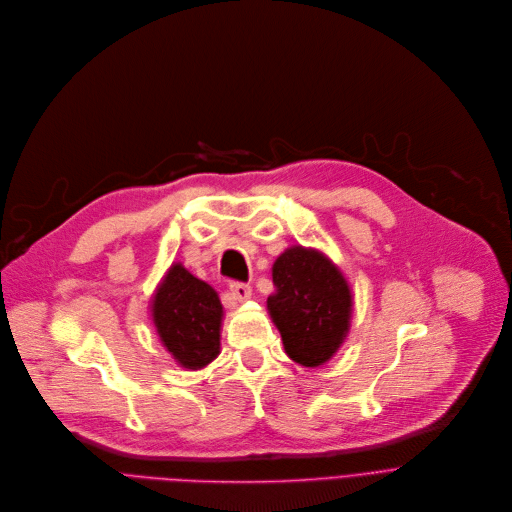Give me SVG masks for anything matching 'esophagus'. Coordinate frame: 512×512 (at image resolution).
<instances>
[{
  "instance_id": "34e87169",
  "label": "esophagus",
  "mask_w": 512,
  "mask_h": 512,
  "mask_svg": "<svg viewBox=\"0 0 512 512\" xmlns=\"http://www.w3.org/2000/svg\"><path fill=\"white\" fill-rule=\"evenodd\" d=\"M230 292L236 300H248L252 296V288L244 282H230Z\"/></svg>"
}]
</instances>
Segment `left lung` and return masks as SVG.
Returning a JSON list of instances; mask_svg holds the SVG:
<instances>
[{
  "label": "left lung",
  "mask_w": 512,
  "mask_h": 512,
  "mask_svg": "<svg viewBox=\"0 0 512 512\" xmlns=\"http://www.w3.org/2000/svg\"><path fill=\"white\" fill-rule=\"evenodd\" d=\"M268 311L286 355L304 365L329 361L349 331L353 298L339 268L321 252L288 248L272 266Z\"/></svg>",
  "instance_id": "obj_1"
}]
</instances>
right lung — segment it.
Returning a JSON list of instances; mask_svg holds the SVG:
<instances>
[{
    "instance_id": "add662e5",
    "label": "right lung",
    "mask_w": 512,
    "mask_h": 512,
    "mask_svg": "<svg viewBox=\"0 0 512 512\" xmlns=\"http://www.w3.org/2000/svg\"><path fill=\"white\" fill-rule=\"evenodd\" d=\"M222 302L218 292L181 264H173L153 298L161 343L187 369H201L220 353Z\"/></svg>"
}]
</instances>
